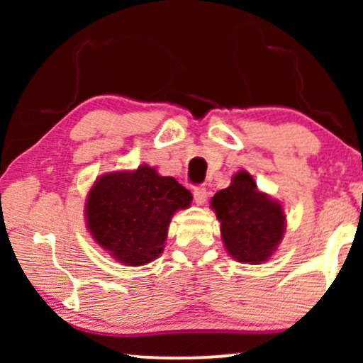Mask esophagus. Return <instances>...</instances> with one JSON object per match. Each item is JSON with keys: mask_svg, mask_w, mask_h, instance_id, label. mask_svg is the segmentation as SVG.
<instances>
[{"mask_svg": "<svg viewBox=\"0 0 363 363\" xmlns=\"http://www.w3.org/2000/svg\"><path fill=\"white\" fill-rule=\"evenodd\" d=\"M193 196H195V201L198 203V205H203V203L206 201L208 198V191L205 186H195L193 188Z\"/></svg>", "mask_w": 363, "mask_h": 363, "instance_id": "1", "label": "esophagus"}]
</instances>
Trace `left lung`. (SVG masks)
<instances>
[{
    "mask_svg": "<svg viewBox=\"0 0 363 363\" xmlns=\"http://www.w3.org/2000/svg\"><path fill=\"white\" fill-rule=\"evenodd\" d=\"M221 223V240L231 257L247 264L269 259L282 241L286 216L279 201L257 190L250 173L241 170L231 185L211 198Z\"/></svg>",
    "mask_w": 363,
    "mask_h": 363,
    "instance_id": "left-lung-1",
    "label": "left lung"
}]
</instances>
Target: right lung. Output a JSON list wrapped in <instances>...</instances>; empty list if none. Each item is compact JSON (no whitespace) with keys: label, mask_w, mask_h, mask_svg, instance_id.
<instances>
[{"label":"right lung","mask_w":363,"mask_h":363,"mask_svg":"<svg viewBox=\"0 0 363 363\" xmlns=\"http://www.w3.org/2000/svg\"><path fill=\"white\" fill-rule=\"evenodd\" d=\"M191 200V193L175 178L158 175L148 165L107 173L89 190V233L123 266L148 264L163 252L172 216Z\"/></svg>","instance_id":"add662e5"}]
</instances>
